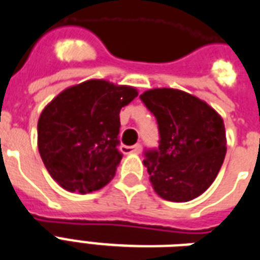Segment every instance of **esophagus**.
Returning <instances> with one entry per match:
<instances>
[{"label":"esophagus","instance_id":"esophagus-1","mask_svg":"<svg viewBox=\"0 0 260 260\" xmlns=\"http://www.w3.org/2000/svg\"><path fill=\"white\" fill-rule=\"evenodd\" d=\"M122 151L124 153H140V150H142V146L139 143H136L134 146H122Z\"/></svg>","mask_w":260,"mask_h":260}]
</instances>
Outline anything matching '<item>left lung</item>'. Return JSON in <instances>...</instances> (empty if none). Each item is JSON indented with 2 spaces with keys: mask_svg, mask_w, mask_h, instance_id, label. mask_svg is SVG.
Segmentation results:
<instances>
[{
  "mask_svg": "<svg viewBox=\"0 0 260 260\" xmlns=\"http://www.w3.org/2000/svg\"><path fill=\"white\" fill-rule=\"evenodd\" d=\"M158 125V147L145 150V167L159 197L184 203L212 184L226 155L222 117L199 98L159 88L140 95Z\"/></svg>",
  "mask_w": 260,
  "mask_h": 260,
  "instance_id": "1",
  "label": "left lung"
}]
</instances>
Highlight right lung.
Wrapping results in <instances>:
<instances>
[{
  "mask_svg": "<svg viewBox=\"0 0 260 260\" xmlns=\"http://www.w3.org/2000/svg\"><path fill=\"white\" fill-rule=\"evenodd\" d=\"M138 96L135 88L91 80L67 88L38 120V150L63 189L91 193L110 182L120 164V110Z\"/></svg>",
  "mask_w": 260,
  "mask_h": 260,
  "instance_id": "1",
  "label": "right lung"
}]
</instances>
